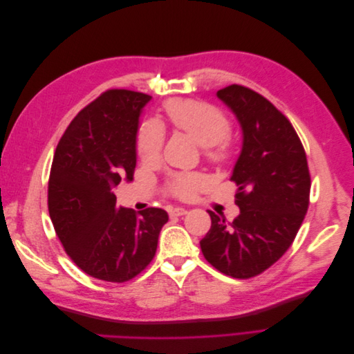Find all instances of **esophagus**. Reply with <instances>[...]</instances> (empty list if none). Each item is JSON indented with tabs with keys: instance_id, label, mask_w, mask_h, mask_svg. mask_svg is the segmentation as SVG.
Here are the masks:
<instances>
[{
	"instance_id": "1",
	"label": "esophagus",
	"mask_w": 354,
	"mask_h": 354,
	"mask_svg": "<svg viewBox=\"0 0 354 354\" xmlns=\"http://www.w3.org/2000/svg\"><path fill=\"white\" fill-rule=\"evenodd\" d=\"M185 214H187V209L181 208V207H176L169 211L171 217H181V216H185Z\"/></svg>"
}]
</instances>
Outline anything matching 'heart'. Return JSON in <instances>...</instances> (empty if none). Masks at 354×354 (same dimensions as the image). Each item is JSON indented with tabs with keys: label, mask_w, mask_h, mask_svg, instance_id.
I'll list each match as a JSON object with an SVG mask.
<instances>
[{
	"label": "heart",
	"mask_w": 354,
	"mask_h": 354,
	"mask_svg": "<svg viewBox=\"0 0 354 354\" xmlns=\"http://www.w3.org/2000/svg\"><path fill=\"white\" fill-rule=\"evenodd\" d=\"M164 112L176 130L194 137L202 146L203 155L214 162H223L230 155L227 134L230 122L216 106L189 100L173 99L165 103ZM165 140L164 128L155 121L145 122L137 136V153L147 164L158 162ZM205 183L201 174H178L169 181V192L178 198L187 199Z\"/></svg>",
	"instance_id": "1"
}]
</instances>
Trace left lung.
I'll use <instances>...</instances> for the list:
<instances>
[{
	"instance_id": "1",
	"label": "left lung",
	"mask_w": 354,
	"mask_h": 354,
	"mask_svg": "<svg viewBox=\"0 0 354 354\" xmlns=\"http://www.w3.org/2000/svg\"><path fill=\"white\" fill-rule=\"evenodd\" d=\"M242 130L232 177L239 216L233 223L208 211L211 229L201 241L207 261L221 273L248 279L269 269L294 242L308 208L310 174L304 147L286 118L242 85L218 90Z\"/></svg>"
}]
</instances>
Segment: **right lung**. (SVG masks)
<instances>
[{
	"label": "right lung",
	"mask_w": 354,
	"mask_h": 354,
	"mask_svg": "<svg viewBox=\"0 0 354 354\" xmlns=\"http://www.w3.org/2000/svg\"><path fill=\"white\" fill-rule=\"evenodd\" d=\"M151 95L109 90L84 108L60 138L48 181V212L66 254L106 282L133 279L152 261L168 221L160 208L116 207L113 190L131 180L137 134Z\"/></svg>",
	"instance_id": "obj_1"
}]
</instances>
